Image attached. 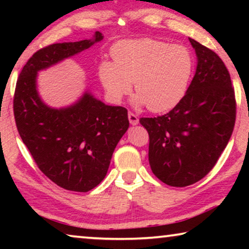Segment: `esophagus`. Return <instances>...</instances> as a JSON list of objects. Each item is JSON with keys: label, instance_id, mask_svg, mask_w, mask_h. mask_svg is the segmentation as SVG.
<instances>
[{"label": "esophagus", "instance_id": "esophagus-1", "mask_svg": "<svg viewBox=\"0 0 249 249\" xmlns=\"http://www.w3.org/2000/svg\"><path fill=\"white\" fill-rule=\"evenodd\" d=\"M128 119H129V122H130V124H131L132 125L138 124L139 119H138L137 115L132 113V112H129V113H128Z\"/></svg>", "mask_w": 249, "mask_h": 249}]
</instances>
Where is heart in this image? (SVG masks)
Returning <instances> with one entry per match:
<instances>
[{
  "label": "heart",
  "mask_w": 249,
  "mask_h": 249,
  "mask_svg": "<svg viewBox=\"0 0 249 249\" xmlns=\"http://www.w3.org/2000/svg\"><path fill=\"white\" fill-rule=\"evenodd\" d=\"M114 62L103 61L98 77L107 96L120 102L131 90L135 104L153 112L171 110L180 103L193 76V54L186 46L154 38L128 39L112 49Z\"/></svg>",
  "instance_id": "obj_1"
}]
</instances>
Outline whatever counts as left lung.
<instances>
[{"mask_svg":"<svg viewBox=\"0 0 249 249\" xmlns=\"http://www.w3.org/2000/svg\"><path fill=\"white\" fill-rule=\"evenodd\" d=\"M189 42L197 67L186 95L169 113L139 120L149 135L152 171L172 187L193 185L213 169L236 121L234 90L223 61L195 39Z\"/></svg>","mask_w":249,"mask_h":249,"instance_id":"1","label":"left lung"}]
</instances>
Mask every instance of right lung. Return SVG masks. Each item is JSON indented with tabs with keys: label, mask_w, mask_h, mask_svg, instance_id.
I'll return each mask as SVG.
<instances>
[{
	"label": "right lung",
	"mask_w": 249,
	"mask_h": 249,
	"mask_svg": "<svg viewBox=\"0 0 249 249\" xmlns=\"http://www.w3.org/2000/svg\"><path fill=\"white\" fill-rule=\"evenodd\" d=\"M57 43L37 51L17 81L13 112L23 144L40 171L57 186L86 193L107 176L112 154L129 127L128 111L112 107L86 90L73 104L51 107L37 90V74L103 39Z\"/></svg>",
	"instance_id": "obj_1"
}]
</instances>
